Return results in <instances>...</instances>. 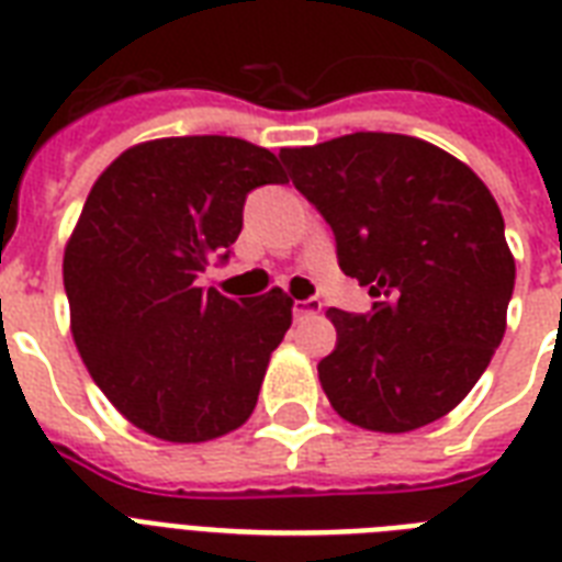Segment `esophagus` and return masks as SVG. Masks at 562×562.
<instances>
[{
	"instance_id": "1",
	"label": "esophagus",
	"mask_w": 562,
	"mask_h": 562,
	"mask_svg": "<svg viewBox=\"0 0 562 562\" xmlns=\"http://www.w3.org/2000/svg\"><path fill=\"white\" fill-rule=\"evenodd\" d=\"M321 300L308 297V300H294V306H291V312H294V317H306V315H315V312H321Z\"/></svg>"
}]
</instances>
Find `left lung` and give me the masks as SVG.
Segmentation results:
<instances>
[{"mask_svg": "<svg viewBox=\"0 0 562 562\" xmlns=\"http://www.w3.org/2000/svg\"><path fill=\"white\" fill-rule=\"evenodd\" d=\"M280 160L375 297L368 315L326 312L338 344L317 375L333 408L384 435L449 414L505 338L516 262L496 198L417 136L361 131Z\"/></svg>", "mask_w": 562, "mask_h": 562, "instance_id": "8db88e82", "label": "left lung"}]
</instances>
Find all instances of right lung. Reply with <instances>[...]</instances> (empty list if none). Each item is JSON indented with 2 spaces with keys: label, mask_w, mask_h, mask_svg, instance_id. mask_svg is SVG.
Instances as JSON below:
<instances>
[{
  "label": "right lung",
  "mask_w": 562,
  "mask_h": 562,
  "mask_svg": "<svg viewBox=\"0 0 562 562\" xmlns=\"http://www.w3.org/2000/svg\"><path fill=\"white\" fill-rule=\"evenodd\" d=\"M285 183L268 148L236 136H169L119 154L87 194L64 250L75 347L116 411L145 435L203 443L256 408L291 297L201 289L227 259L250 189Z\"/></svg>",
  "instance_id": "1"
}]
</instances>
